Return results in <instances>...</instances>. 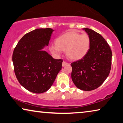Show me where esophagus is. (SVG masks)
<instances>
[{
    "label": "esophagus",
    "mask_w": 123,
    "mask_h": 123,
    "mask_svg": "<svg viewBox=\"0 0 123 123\" xmlns=\"http://www.w3.org/2000/svg\"><path fill=\"white\" fill-rule=\"evenodd\" d=\"M68 64H69V63H67V62H63V63H62V66H63V67H65V65H68Z\"/></svg>",
    "instance_id": "esophagus-1"
}]
</instances>
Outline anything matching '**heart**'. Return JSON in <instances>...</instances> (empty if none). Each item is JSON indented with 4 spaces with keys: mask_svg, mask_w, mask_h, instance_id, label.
I'll use <instances>...</instances> for the list:
<instances>
[{
    "mask_svg": "<svg viewBox=\"0 0 123 123\" xmlns=\"http://www.w3.org/2000/svg\"><path fill=\"white\" fill-rule=\"evenodd\" d=\"M56 44L49 47L50 53L55 56L60 55L62 50L70 60L82 59L87 53L90 46V37L86 34L81 35L77 32L70 31L59 36L55 41Z\"/></svg>",
    "mask_w": 123,
    "mask_h": 123,
    "instance_id": "obj_1",
    "label": "heart"
}]
</instances>
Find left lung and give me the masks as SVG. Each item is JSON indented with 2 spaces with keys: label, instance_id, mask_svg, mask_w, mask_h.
Masks as SVG:
<instances>
[{
  "label": "left lung",
  "instance_id": "1",
  "mask_svg": "<svg viewBox=\"0 0 123 123\" xmlns=\"http://www.w3.org/2000/svg\"><path fill=\"white\" fill-rule=\"evenodd\" d=\"M83 30L90 37V48L84 57L71 64V79L77 88L89 91L99 87L108 76L112 53L100 34L87 28Z\"/></svg>",
  "mask_w": 123,
  "mask_h": 123
}]
</instances>
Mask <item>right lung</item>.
Here are the masks:
<instances>
[{"instance_id": "right-lung-1", "label": "right lung", "mask_w": 123, "mask_h": 123, "mask_svg": "<svg viewBox=\"0 0 123 123\" xmlns=\"http://www.w3.org/2000/svg\"><path fill=\"white\" fill-rule=\"evenodd\" d=\"M54 30L37 29L26 33L14 50L12 62L16 78L29 91H48L62 69V59H55L46 51Z\"/></svg>"}]
</instances>
